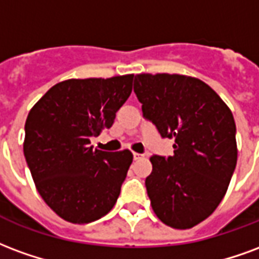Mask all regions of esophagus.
Masks as SVG:
<instances>
[{
  "label": "esophagus",
  "instance_id": "1",
  "mask_svg": "<svg viewBox=\"0 0 259 259\" xmlns=\"http://www.w3.org/2000/svg\"><path fill=\"white\" fill-rule=\"evenodd\" d=\"M143 154H139V153H134V160H139V158H142Z\"/></svg>",
  "mask_w": 259,
  "mask_h": 259
}]
</instances>
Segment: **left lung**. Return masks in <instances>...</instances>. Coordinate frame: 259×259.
Masks as SVG:
<instances>
[{"mask_svg": "<svg viewBox=\"0 0 259 259\" xmlns=\"http://www.w3.org/2000/svg\"><path fill=\"white\" fill-rule=\"evenodd\" d=\"M143 116L171 138L174 156H152L145 185L157 218L190 229L214 212L237 163L236 124L220 95L196 77L168 73L135 75Z\"/></svg>", "mask_w": 259, "mask_h": 259, "instance_id": "obj_1", "label": "left lung"}]
</instances>
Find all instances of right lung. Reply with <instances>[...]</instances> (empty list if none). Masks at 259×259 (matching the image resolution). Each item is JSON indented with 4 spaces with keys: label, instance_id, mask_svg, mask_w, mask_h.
Listing matches in <instances>:
<instances>
[{
    "label": "right lung",
    "instance_id": "obj_1",
    "mask_svg": "<svg viewBox=\"0 0 259 259\" xmlns=\"http://www.w3.org/2000/svg\"><path fill=\"white\" fill-rule=\"evenodd\" d=\"M134 74L70 78L29 111L23 152L39 196L62 220L90 224L116 204L132 163L128 149H92L91 137L113 125L131 95Z\"/></svg>",
    "mask_w": 259,
    "mask_h": 259
}]
</instances>
